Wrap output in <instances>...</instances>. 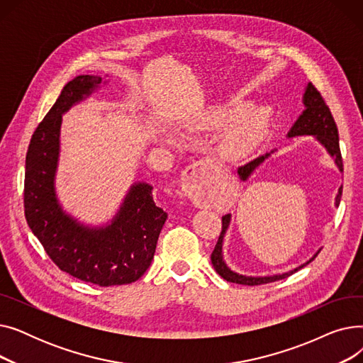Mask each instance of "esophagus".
Returning a JSON list of instances; mask_svg holds the SVG:
<instances>
[{
    "mask_svg": "<svg viewBox=\"0 0 363 363\" xmlns=\"http://www.w3.org/2000/svg\"><path fill=\"white\" fill-rule=\"evenodd\" d=\"M208 164L203 160L189 164L182 177V191L194 206L203 207L206 203V185L211 178Z\"/></svg>",
    "mask_w": 363,
    "mask_h": 363,
    "instance_id": "34e87169",
    "label": "esophagus"
}]
</instances>
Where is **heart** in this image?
Returning <instances> with one entry per match:
<instances>
[{"instance_id": "heart-1", "label": "heart", "mask_w": 363, "mask_h": 363, "mask_svg": "<svg viewBox=\"0 0 363 363\" xmlns=\"http://www.w3.org/2000/svg\"><path fill=\"white\" fill-rule=\"evenodd\" d=\"M271 110L266 106L249 107V101L233 97L208 106L196 121L203 130L222 129L228 124L218 151L223 159H237L253 150L268 130Z\"/></svg>"}]
</instances>
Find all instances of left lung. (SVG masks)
<instances>
[{
    "label": "left lung",
    "mask_w": 363,
    "mask_h": 363,
    "mask_svg": "<svg viewBox=\"0 0 363 363\" xmlns=\"http://www.w3.org/2000/svg\"><path fill=\"white\" fill-rule=\"evenodd\" d=\"M303 106L304 110L297 118V121L294 122V125L291 126V129L287 133V138H296V137H313L323 148L327 150L328 155L333 157L337 169L340 172H342V160H341V152H340V143H338V129L337 125L334 122L333 114L328 108V106L323 101V99L320 97L319 91L309 82L304 88V94H303ZM275 151H278L277 148L272 150L271 152H266V155L255 159L253 162L247 163L241 167H238V175L241 178V181H247L253 174L255 170L262 166V163H264L266 159H269ZM341 193H342V186L338 188V193L335 196V201L334 206L338 207L340 200H341ZM231 218L233 215L228 213L225 216H222V233L219 235V240L216 242L215 250L212 253V263L213 268L216 269V272L226 281L230 282H235V284H242V285H260V284H268V282H274L278 279H284L290 275H293L294 272H297L298 269H301L303 266H306L308 263H311L318 253L320 252V249L308 260L304 262L303 264L297 266V268L289 271V272H282V274H275V275H264V277H255V275H242L238 274L235 271H233L230 266H228L223 260V238L225 234L228 231V228L231 225Z\"/></svg>",
    "instance_id": "obj_1"
}]
</instances>
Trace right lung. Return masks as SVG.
Masks as SVG:
<instances>
[{
    "label": "right lung",
    "instance_id": "obj_1",
    "mask_svg": "<svg viewBox=\"0 0 363 363\" xmlns=\"http://www.w3.org/2000/svg\"><path fill=\"white\" fill-rule=\"evenodd\" d=\"M97 74H79L33 132L25 172V216L33 235L63 272L100 287L140 279L155 257L166 212L155 204L152 186L133 182L107 223L86 225L67 213L55 189L62 116L107 85Z\"/></svg>",
    "mask_w": 363,
    "mask_h": 363
}]
</instances>
